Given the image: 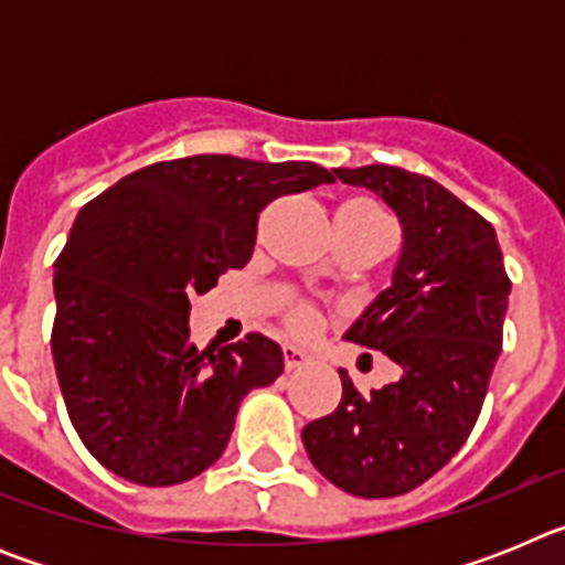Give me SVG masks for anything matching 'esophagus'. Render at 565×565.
I'll return each instance as SVG.
<instances>
[{
	"label": "esophagus",
	"instance_id": "1",
	"mask_svg": "<svg viewBox=\"0 0 565 565\" xmlns=\"http://www.w3.org/2000/svg\"><path fill=\"white\" fill-rule=\"evenodd\" d=\"M282 359H286V371H302L306 364H311V356H308L306 351H299V348H294V344H286L282 348Z\"/></svg>",
	"mask_w": 565,
	"mask_h": 565
}]
</instances>
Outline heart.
<instances>
[{
	"label": "heart",
	"mask_w": 565,
	"mask_h": 565,
	"mask_svg": "<svg viewBox=\"0 0 565 565\" xmlns=\"http://www.w3.org/2000/svg\"><path fill=\"white\" fill-rule=\"evenodd\" d=\"M342 209H359V212L367 214H382L373 206H364V203H348V206ZM288 326L297 333H311L313 328H317V313H313V308L306 306V302H297V306H291V311H288Z\"/></svg>",
	"instance_id": "heart-1"
}]
</instances>
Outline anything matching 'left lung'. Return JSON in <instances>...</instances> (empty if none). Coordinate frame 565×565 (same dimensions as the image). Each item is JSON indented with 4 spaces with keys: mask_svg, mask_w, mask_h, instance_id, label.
I'll return each instance as SVG.
<instances>
[{
    "mask_svg": "<svg viewBox=\"0 0 565 565\" xmlns=\"http://www.w3.org/2000/svg\"><path fill=\"white\" fill-rule=\"evenodd\" d=\"M333 174L373 189L404 228L391 288L344 331L348 342L391 356L402 379L362 396L339 371L342 402L306 424L302 444L333 487L359 498L404 495L476 427L512 282L492 223L433 178L387 163Z\"/></svg>",
    "mask_w": 565,
    "mask_h": 565,
    "instance_id": "left-lung-1",
    "label": "left lung"
}]
</instances>
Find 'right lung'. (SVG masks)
<instances>
[{
  "instance_id": "obj_1",
  "label": "right lung",
  "mask_w": 565,
  "mask_h": 565,
  "mask_svg": "<svg viewBox=\"0 0 565 565\" xmlns=\"http://www.w3.org/2000/svg\"><path fill=\"white\" fill-rule=\"evenodd\" d=\"M333 181L311 161L192 154L127 174L78 212L53 274L50 344L98 463L172 487L223 456L239 402L282 373V351L263 333L198 351L189 297L246 266L268 203Z\"/></svg>"
}]
</instances>
